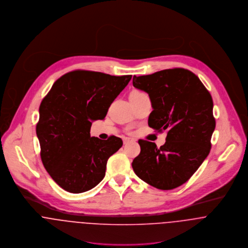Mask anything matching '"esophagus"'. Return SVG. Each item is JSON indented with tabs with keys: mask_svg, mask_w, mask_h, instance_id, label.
Listing matches in <instances>:
<instances>
[{
	"mask_svg": "<svg viewBox=\"0 0 248 248\" xmlns=\"http://www.w3.org/2000/svg\"><path fill=\"white\" fill-rule=\"evenodd\" d=\"M130 141H133V140H132V139H129V138L124 139V144H126V143H128V142H130Z\"/></svg>",
	"mask_w": 248,
	"mask_h": 248,
	"instance_id": "esophagus-1",
	"label": "esophagus"
}]
</instances>
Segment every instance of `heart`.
<instances>
[{"mask_svg":"<svg viewBox=\"0 0 248 248\" xmlns=\"http://www.w3.org/2000/svg\"><path fill=\"white\" fill-rule=\"evenodd\" d=\"M131 93H143V92H141V91H139V90H133Z\"/></svg>","mask_w":248,"mask_h":248,"instance_id":"obj_1","label":"heart"}]
</instances>
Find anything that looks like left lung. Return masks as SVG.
<instances>
[{"instance_id": "8db88e82", "label": "left lung", "mask_w": 248, "mask_h": 248, "mask_svg": "<svg viewBox=\"0 0 248 248\" xmlns=\"http://www.w3.org/2000/svg\"><path fill=\"white\" fill-rule=\"evenodd\" d=\"M133 85L151 100L148 125L167 131L161 147L138 140L140 152L132 162L133 170L158 189L176 188L191 178L210 152L216 126L212 97L198 76L181 67L134 76Z\"/></svg>"}]
</instances>
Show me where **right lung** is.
I'll return each mask as SVG.
<instances>
[{"instance_id": "add662e5", "label": "right lung", "mask_w": 248, "mask_h": 248, "mask_svg": "<svg viewBox=\"0 0 248 248\" xmlns=\"http://www.w3.org/2000/svg\"><path fill=\"white\" fill-rule=\"evenodd\" d=\"M132 75L77 69L53 83L40 105L36 133L43 165L56 184L85 192L105 177L108 160L123 145L119 137H90L92 121L104 120Z\"/></svg>"}]
</instances>
